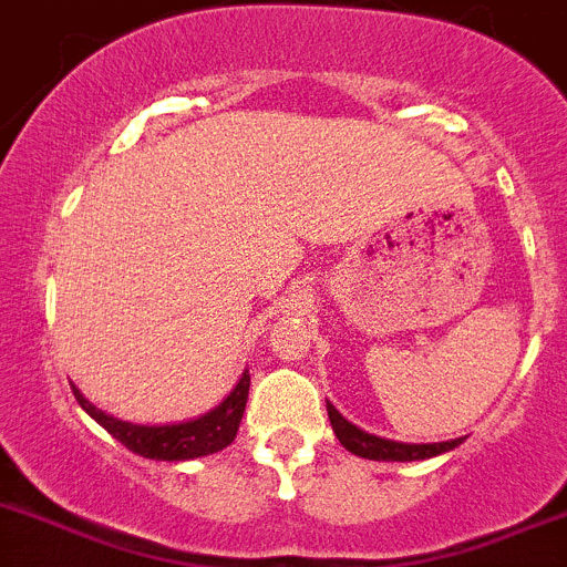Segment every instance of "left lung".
Returning <instances> with one entry per match:
<instances>
[{"instance_id": "obj_1", "label": "left lung", "mask_w": 567, "mask_h": 567, "mask_svg": "<svg viewBox=\"0 0 567 567\" xmlns=\"http://www.w3.org/2000/svg\"><path fill=\"white\" fill-rule=\"evenodd\" d=\"M327 412L329 421H332V430L338 435L340 446L346 452L357 454V457L365 460H377V463H415V460H430L437 457L443 452H452L463 443V437H454V441H443V443H399V441H388V437L379 435H368L365 430L354 426L351 421H346L338 410L327 401Z\"/></svg>"}]
</instances>
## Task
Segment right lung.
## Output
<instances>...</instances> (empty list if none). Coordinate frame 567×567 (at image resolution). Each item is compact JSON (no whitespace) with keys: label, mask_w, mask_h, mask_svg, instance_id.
<instances>
[{"label":"right lung","mask_w":567,"mask_h":567,"mask_svg":"<svg viewBox=\"0 0 567 567\" xmlns=\"http://www.w3.org/2000/svg\"><path fill=\"white\" fill-rule=\"evenodd\" d=\"M249 368H246V371L240 373L238 382H235V388L229 390V395H224L221 404L202 412V415L177 423L121 421V417H113L110 412L91 404V401L80 393L76 384H71V390H74V399L80 401L82 410H85L102 430H107L115 441L124 443L132 454H141V457L146 460L183 463V460H196L221 452V449H227L229 443L235 441L240 417H244L246 410V399H249Z\"/></svg>","instance_id":"add662e5"}]
</instances>
